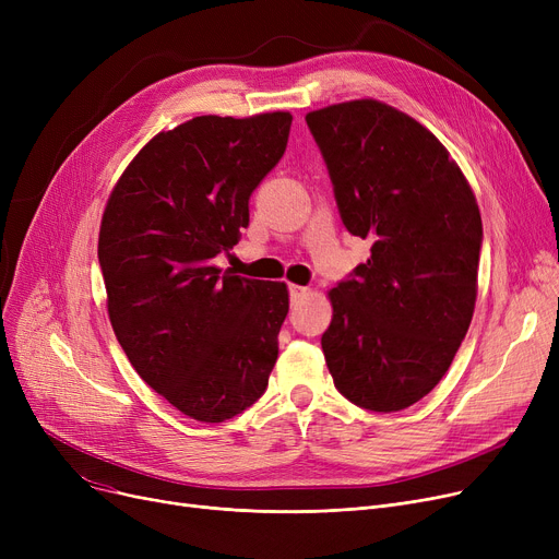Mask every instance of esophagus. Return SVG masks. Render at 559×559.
Returning <instances> with one entry per match:
<instances>
[{
	"mask_svg": "<svg viewBox=\"0 0 559 559\" xmlns=\"http://www.w3.org/2000/svg\"><path fill=\"white\" fill-rule=\"evenodd\" d=\"M308 292V287H301V285H289V299L292 301H299L304 295Z\"/></svg>",
	"mask_w": 559,
	"mask_h": 559,
	"instance_id": "1",
	"label": "esophagus"
}]
</instances>
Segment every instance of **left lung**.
<instances>
[{
    "mask_svg": "<svg viewBox=\"0 0 559 559\" xmlns=\"http://www.w3.org/2000/svg\"><path fill=\"white\" fill-rule=\"evenodd\" d=\"M342 224L371 258L331 292L321 348L342 396L399 413L449 371L476 306L483 219L444 144L373 99L306 115Z\"/></svg>",
    "mask_w": 559,
    "mask_h": 559,
    "instance_id": "8db88e82",
    "label": "left lung"
}]
</instances>
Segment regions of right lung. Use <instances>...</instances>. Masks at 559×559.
Returning a JSON list of instances; mask_svg holds the SVG:
<instances>
[{
	"instance_id": "right-lung-1",
	"label": "right lung",
	"mask_w": 559,
	"mask_h": 559,
	"mask_svg": "<svg viewBox=\"0 0 559 559\" xmlns=\"http://www.w3.org/2000/svg\"><path fill=\"white\" fill-rule=\"evenodd\" d=\"M289 112L203 115L158 133L117 181L99 267L117 342L140 378L183 415L219 424L267 390L285 283L213 260L249 226V197L285 154Z\"/></svg>"
}]
</instances>
